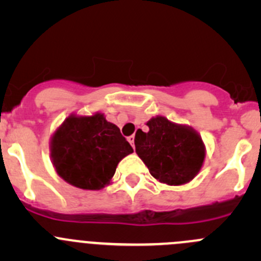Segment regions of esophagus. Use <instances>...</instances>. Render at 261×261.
<instances>
[{
  "instance_id": "1",
  "label": "esophagus",
  "mask_w": 261,
  "mask_h": 261,
  "mask_svg": "<svg viewBox=\"0 0 261 261\" xmlns=\"http://www.w3.org/2000/svg\"><path fill=\"white\" fill-rule=\"evenodd\" d=\"M127 140H128V143L131 144V146H135V136L134 135H131V136H128L127 138Z\"/></svg>"
}]
</instances>
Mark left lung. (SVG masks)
<instances>
[{
	"label": "left lung",
	"mask_w": 261,
	"mask_h": 261,
	"mask_svg": "<svg viewBox=\"0 0 261 261\" xmlns=\"http://www.w3.org/2000/svg\"><path fill=\"white\" fill-rule=\"evenodd\" d=\"M146 125L147 133L136 131L135 147L150 174L168 186H181L193 179L206 156L198 133L163 116L152 117Z\"/></svg>",
	"instance_id": "obj_1"
}]
</instances>
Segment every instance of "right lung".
I'll return each instance as SVG.
<instances>
[{
  "label": "right lung",
  "mask_w": 261,
  "mask_h": 261,
  "mask_svg": "<svg viewBox=\"0 0 261 261\" xmlns=\"http://www.w3.org/2000/svg\"><path fill=\"white\" fill-rule=\"evenodd\" d=\"M131 152L120 128L99 112L70 115L50 140V158L59 177L89 191L110 184L118 163Z\"/></svg>",
  "instance_id": "add662e5"
}]
</instances>
